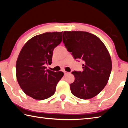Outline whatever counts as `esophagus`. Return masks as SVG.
<instances>
[{
	"mask_svg": "<svg viewBox=\"0 0 128 128\" xmlns=\"http://www.w3.org/2000/svg\"><path fill=\"white\" fill-rule=\"evenodd\" d=\"M64 74L65 75H66V74H69V72H66V71H64Z\"/></svg>",
	"mask_w": 128,
	"mask_h": 128,
	"instance_id": "esophagus-1",
	"label": "esophagus"
}]
</instances>
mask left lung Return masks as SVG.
Here are the masks:
<instances>
[{
    "label": "left lung",
    "mask_w": 128,
    "mask_h": 128,
    "mask_svg": "<svg viewBox=\"0 0 128 128\" xmlns=\"http://www.w3.org/2000/svg\"><path fill=\"white\" fill-rule=\"evenodd\" d=\"M62 42L74 59H81L83 71H73L72 94L82 99L92 98L102 90L109 79L112 62L105 45L96 36L86 32L65 31Z\"/></svg>",
    "instance_id": "8db88e82"
}]
</instances>
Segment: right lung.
<instances>
[{
	"label": "right lung",
	"mask_w": 128,
	"mask_h": 128,
	"mask_svg": "<svg viewBox=\"0 0 128 128\" xmlns=\"http://www.w3.org/2000/svg\"><path fill=\"white\" fill-rule=\"evenodd\" d=\"M62 32L45 33L28 40L17 58V80L24 92L37 100H44L54 94L56 85L64 73L46 69L52 63L54 49L62 40Z\"/></svg>",
	"instance_id": "right-lung-1"
}]
</instances>
